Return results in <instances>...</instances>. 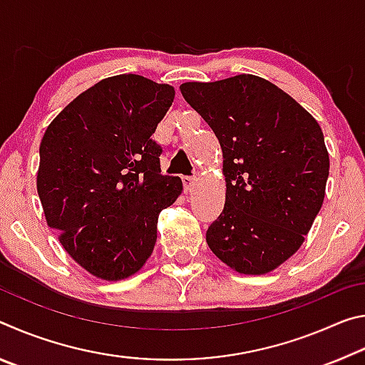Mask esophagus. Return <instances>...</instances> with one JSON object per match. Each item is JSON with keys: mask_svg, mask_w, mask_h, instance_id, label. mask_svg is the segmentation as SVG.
<instances>
[{"mask_svg": "<svg viewBox=\"0 0 365 365\" xmlns=\"http://www.w3.org/2000/svg\"><path fill=\"white\" fill-rule=\"evenodd\" d=\"M182 182H183V187H185V190H187V193L188 191H191L193 190V187L196 185V177H183L182 178Z\"/></svg>", "mask_w": 365, "mask_h": 365, "instance_id": "34e87169", "label": "esophagus"}]
</instances>
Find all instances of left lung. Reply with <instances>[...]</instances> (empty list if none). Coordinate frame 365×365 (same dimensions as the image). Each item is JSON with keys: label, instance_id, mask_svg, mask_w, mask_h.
<instances>
[{"label": "left lung", "instance_id": "left-lung-1", "mask_svg": "<svg viewBox=\"0 0 365 365\" xmlns=\"http://www.w3.org/2000/svg\"><path fill=\"white\" fill-rule=\"evenodd\" d=\"M180 91L217 137L227 193L206 232L228 267L262 275L301 248L322 207L330 159L322 128L269 80L242 73Z\"/></svg>", "mask_w": 365, "mask_h": 365}]
</instances>
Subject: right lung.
I'll use <instances>...</instances> for the list:
<instances>
[{
  "mask_svg": "<svg viewBox=\"0 0 365 365\" xmlns=\"http://www.w3.org/2000/svg\"><path fill=\"white\" fill-rule=\"evenodd\" d=\"M168 83L122 73L80 93L49 123L36 190L46 224L73 261L98 279L123 280L143 267L158 217L182 193L160 174L151 137L174 103Z\"/></svg>",
  "mask_w": 365,
  "mask_h": 365,
  "instance_id": "1",
  "label": "right lung"
}]
</instances>
